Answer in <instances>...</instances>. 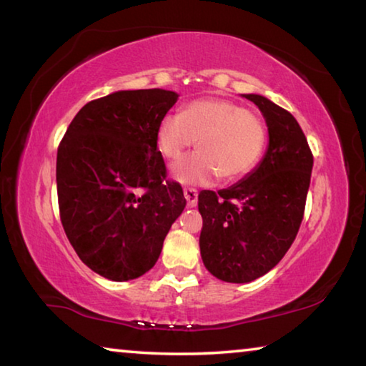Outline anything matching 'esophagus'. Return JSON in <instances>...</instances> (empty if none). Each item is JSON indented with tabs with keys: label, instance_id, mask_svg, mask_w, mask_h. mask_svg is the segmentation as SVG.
I'll return each mask as SVG.
<instances>
[{
	"label": "esophagus",
	"instance_id": "obj_1",
	"mask_svg": "<svg viewBox=\"0 0 366 366\" xmlns=\"http://www.w3.org/2000/svg\"><path fill=\"white\" fill-rule=\"evenodd\" d=\"M184 197H185V200H187V205H189L190 208L197 205V202H198V192H197L195 189H190V187L184 189Z\"/></svg>",
	"mask_w": 366,
	"mask_h": 366
}]
</instances>
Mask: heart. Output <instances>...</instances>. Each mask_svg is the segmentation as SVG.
I'll return each mask as SVG.
<instances>
[{
    "label": "heart",
    "mask_w": 366,
    "mask_h": 366,
    "mask_svg": "<svg viewBox=\"0 0 366 366\" xmlns=\"http://www.w3.org/2000/svg\"><path fill=\"white\" fill-rule=\"evenodd\" d=\"M197 142L200 152L172 166V177L185 185H207L216 177L235 181L263 157L268 131L262 117L224 98L189 103L182 114H168L157 131L159 152L176 161Z\"/></svg>",
    "instance_id": "1"
}]
</instances>
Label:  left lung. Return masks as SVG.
Listing matches in <instances>:
<instances>
[{
  "instance_id": "1",
  "label": "left lung",
  "mask_w": 366,
  "mask_h": 366,
  "mask_svg": "<svg viewBox=\"0 0 366 366\" xmlns=\"http://www.w3.org/2000/svg\"><path fill=\"white\" fill-rule=\"evenodd\" d=\"M244 97L268 124V152L244 181L198 194L203 263L218 280L237 284L266 274L290 249L313 168V153L295 117L262 95Z\"/></svg>"
}]
</instances>
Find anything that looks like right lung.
<instances>
[{
    "instance_id": "right-lung-1",
    "label": "right lung",
    "mask_w": 366,
    "mask_h": 366,
    "mask_svg": "<svg viewBox=\"0 0 366 366\" xmlns=\"http://www.w3.org/2000/svg\"><path fill=\"white\" fill-rule=\"evenodd\" d=\"M177 94L122 90L85 104L58 147L59 218L79 258L111 281L152 269L185 207L157 131Z\"/></svg>"
}]
</instances>
